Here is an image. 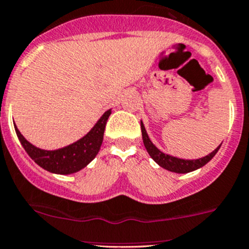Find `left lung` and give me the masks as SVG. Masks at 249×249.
<instances>
[{
	"instance_id": "left-lung-1",
	"label": "left lung",
	"mask_w": 249,
	"mask_h": 249,
	"mask_svg": "<svg viewBox=\"0 0 249 249\" xmlns=\"http://www.w3.org/2000/svg\"><path fill=\"white\" fill-rule=\"evenodd\" d=\"M140 127H142V142H144L145 149L149 152V155L151 156V159L156 162L159 166H161L162 168L167 169V171L174 172V173H189V172H193L195 169L201 168V167L205 166L206 163H208L214 157V155L218 152L219 145L214 151H212L211 154L207 155V156L202 157V159L198 160H183L178 159V157H173L171 155H167L164 152H162L161 150L157 149L152 142L150 140L149 135H147L146 129H145L144 124L140 122Z\"/></svg>"
}]
</instances>
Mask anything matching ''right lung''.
I'll return each instance as SVG.
<instances>
[{"instance_id":"add662e5","label":"right lung","mask_w":249,"mask_h":249,"mask_svg":"<svg viewBox=\"0 0 249 249\" xmlns=\"http://www.w3.org/2000/svg\"><path fill=\"white\" fill-rule=\"evenodd\" d=\"M111 110L104 112L99 121L83 138L58 150H43L36 147L23 137L17 125L16 133L29 156L46 171L55 174H71L85 168L99 152L104 137L105 125Z\"/></svg>"}]
</instances>
